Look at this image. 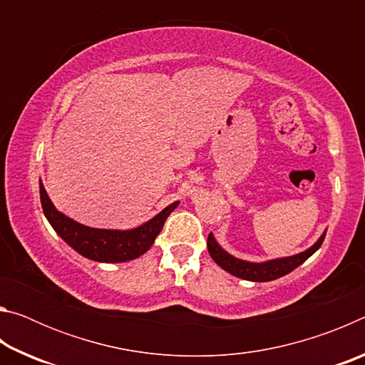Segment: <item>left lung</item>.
<instances>
[{
  "mask_svg": "<svg viewBox=\"0 0 365 365\" xmlns=\"http://www.w3.org/2000/svg\"><path fill=\"white\" fill-rule=\"evenodd\" d=\"M325 233L327 230L320 235V238L311 246V248L299 252V255L269 259V261H264V262L243 261V259L232 256L230 252H227L217 243V240L214 238L212 233H209L207 237V251L219 267L227 270L228 274L238 277V279L250 280V282H270L289 274V272H293L296 267H299L306 259L311 257L314 252L322 246Z\"/></svg>",
  "mask_w": 365,
  "mask_h": 365,
  "instance_id": "obj_1",
  "label": "left lung"
}]
</instances>
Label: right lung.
Segmentation results:
<instances>
[{
	"mask_svg": "<svg viewBox=\"0 0 365 365\" xmlns=\"http://www.w3.org/2000/svg\"><path fill=\"white\" fill-rule=\"evenodd\" d=\"M40 200L45 217L61 238L76 250L78 255L96 262H127L137 259L151 248L154 240L164 227L165 219L180 205L175 201L163 209L140 227L130 230H113V228H93L78 224L77 220L67 217L58 211L53 201L49 200L45 187L40 180Z\"/></svg>",
	"mask_w": 365,
	"mask_h": 365,
	"instance_id": "add662e5",
	"label": "right lung"
}]
</instances>
